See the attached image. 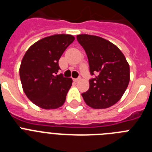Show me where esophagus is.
<instances>
[{"label": "esophagus", "instance_id": "1", "mask_svg": "<svg viewBox=\"0 0 152 152\" xmlns=\"http://www.w3.org/2000/svg\"><path fill=\"white\" fill-rule=\"evenodd\" d=\"M80 78H74L73 80L75 81V82H78L79 80H80Z\"/></svg>", "mask_w": 152, "mask_h": 152}]
</instances>
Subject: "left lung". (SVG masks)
<instances>
[{"instance_id": "obj_1", "label": "left lung", "mask_w": 152, "mask_h": 152, "mask_svg": "<svg viewBox=\"0 0 152 152\" xmlns=\"http://www.w3.org/2000/svg\"><path fill=\"white\" fill-rule=\"evenodd\" d=\"M88 56L91 75L88 91L83 93L86 104L94 109H106L117 103L128 87L129 64L123 52L111 42L93 35L77 36Z\"/></svg>"}]
</instances>
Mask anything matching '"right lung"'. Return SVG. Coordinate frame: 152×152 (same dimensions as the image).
Listing matches in <instances>:
<instances>
[{
  "instance_id": "obj_1",
  "label": "right lung",
  "mask_w": 152,
  "mask_h": 152,
  "mask_svg": "<svg viewBox=\"0 0 152 152\" xmlns=\"http://www.w3.org/2000/svg\"><path fill=\"white\" fill-rule=\"evenodd\" d=\"M74 40L68 34L47 36L33 44L24 55L20 67L22 88L37 107L54 110L64 104L72 79L57 75L58 61Z\"/></svg>"
}]
</instances>
